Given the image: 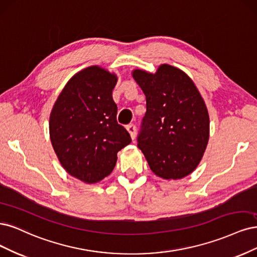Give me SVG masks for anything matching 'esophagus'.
Returning <instances> with one entry per match:
<instances>
[{
    "label": "esophagus",
    "instance_id": "34e87169",
    "mask_svg": "<svg viewBox=\"0 0 257 257\" xmlns=\"http://www.w3.org/2000/svg\"><path fill=\"white\" fill-rule=\"evenodd\" d=\"M126 129L129 132L131 139L135 140L136 139V134H137V129H136V126L134 125V123H129V125L126 127Z\"/></svg>",
    "mask_w": 257,
    "mask_h": 257
}]
</instances>
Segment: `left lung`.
Returning <instances> with one entry per match:
<instances>
[{"instance_id": "1", "label": "left lung", "mask_w": 257, "mask_h": 257, "mask_svg": "<svg viewBox=\"0 0 257 257\" xmlns=\"http://www.w3.org/2000/svg\"><path fill=\"white\" fill-rule=\"evenodd\" d=\"M132 77L146 97L138 147L157 176L189 175L209 139V115L200 92L184 71L167 64L155 74L137 69Z\"/></svg>"}]
</instances>
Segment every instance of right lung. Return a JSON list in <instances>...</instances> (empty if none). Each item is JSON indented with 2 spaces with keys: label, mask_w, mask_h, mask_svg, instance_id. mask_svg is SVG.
<instances>
[{
  "label": "right lung",
  "mask_w": 257,
  "mask_h": 257,
  "mask_svg": "<svg viewBox=\"0 0 257 257\" xmlns=\"http://www.w3.org/2000/svg\"><path fill=\"white\" fill-rule=\"evenodd\" d=\"M117 78L98 66L78 72L67 82L50 114V139L63 168L84 183L110 175L117 153L131 142L116 120L112 90Z\"/></svg>",
  "instance_id": "1"
}]
</instances>
